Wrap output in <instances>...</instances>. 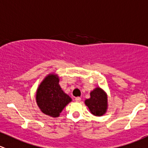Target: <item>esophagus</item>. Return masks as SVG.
<instances>
[{
  "instance_id": "1",
  "label": "esophagus",
  "mask_w": 148,
  "mask_h": 148,
  "mask_svg": "<svg viewBox=\"0 0 148 148\" xmlns=\"http://www.w3.org/2000/svg\"><path fill=\"white\" fill-rule=\"evenodd\" d=\"M75 100L77 102H80V101H81V97H77L75 98Z\"/></svg>"
}]
</instances>
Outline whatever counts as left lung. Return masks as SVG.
I'll use <instances>...</instances> for the list:
<instances>
[{"mask_svg": "<svg viewBox=\"0 0 148 148\" xmlns=\"http://www.w3.org/2000/svg\"><path fill=\"white\" fill-rule=\"evenodd\" d=\"M85 104L93 115L103 116L107 110V95L102 89L97 87L90 92V98L85 100Z\"/></svg>", "mask_w": 148, "mask_h": 148, "instance_id": "8db88e82", "label": "left lung"}]
</instances>
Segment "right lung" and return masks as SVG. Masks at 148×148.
<instances>
[{
    "mask_svg": "<svg viewBox=\"0 0 148 148\" xmlns=\"http://www.w3.org/2000/svg\"><path fill=\"white\" fill-rule=\"evenodd\" d=\"M58 82L59 79L56 75L49 74L40 84L36 94V100L41 111L52 117L59 116L64 107L71 101Z\"/></svg>",
    "mask_w": 148,
    "mask_h": 148,
    "instance_id": "obj_1",
    "label": "right lung"
}]
</instances>
